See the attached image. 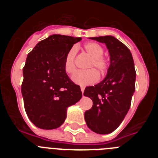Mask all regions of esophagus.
I'll return each mask as SVG.
<instances>
[{
    "instance_id": "1",
    "label": "esophagus",
    "mask_w": 158,
    "mask_h": 158,
    "mask_svg": "<svg viewBox=\"0 0 158 158\" xmlns=\"http://www.w3.org/2000/svg\"><path fill=\"white\" fill-rule=\"evenodd\" d=\"M81 93H82V94H83L84 90H85V87H83V86H81Z\"/></svg>"
}]
</instances>
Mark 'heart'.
I'll list each match as a JSON object with an SVG mask.
<instances>
[{
    "instance_id": "1",
    "label": "heart",
    "mask_w": 158,
    "mask_h": 158,
    "mask_svg": "<svg viewBox=\"0 0 158 158\" xmlns=\"http://www.w3.org/2000/svg\"><path fill=\"white\" fill-rule=\"evenodd\" d=\"M84 48L86 52L92 57V61L89 65V69L96 67L100 72L104 73L109 66V61L102 54L104 53V48L94 42H90L85 44ZM77 54L76 47H73L67 52L64 60V70L68 74H73L75 69V57ZM98 72L94 69L86 71H78L73 77V82L79 85L85 86L93 85L99 80Z\"/></svg>"
}]
</instances>
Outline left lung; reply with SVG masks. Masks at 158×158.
Listing matches in <instances>:
<instances>
[{"label": "left lung", "instance_id": "1", "mask_svg": "<svg viewBox=\"0 0 158 158\" xmlns=\"http://www.w3.org/2000/svg\"><path fill=\"white\" fill-rule=\"evenodd\" d=\"M90 39L105 43L110 65L104 80L85 89L84 96L91 98L93 103L91 109L85 112V119L89 129L106 135L120 125L129 111L136 72L131 51L119 40L111 35Z\"/></svg>", "mask_w": 158, "mask_h": 158}]
</instances>
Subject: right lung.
Returning <instances> with one entry per match:
<instances>
[{
    "mask_svg": "<svg viewBox=\"0 0 158 158\" xmlns=\"http://www.w3.org/2000/svg\"><path fill=\"white\" fill-rule=\"evenodd\" d=\"M81 40V37L53 35L27 54L21 93L26 113L37 127H59L66 118L67 107L81 98L80 86L64 70L67 52Z\"/></svg>",
    "mask_w": 158,
    "mask_h": 158,
    "instance_id": "add662e5",
    "label": "right lung"
}]
</instances>
